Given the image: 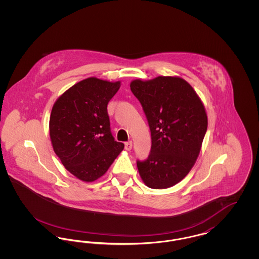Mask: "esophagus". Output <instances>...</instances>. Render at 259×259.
I'll return each instance as SVG.
<instances>
[{
  "instance_id": "1",
  "label": "esophagus",
  "mask_w": 259,
  "mask_h": 259,
  "mask_svg": "<svg viewBox=\"0 0 259 259\" xmlns=\"http://www.w3.org/2000/svg\"><path fill=\"white\" fill-rule=\"evenodd\" d=\"M132 147H133V143H132L131 141L125 143V149H126V150H131Z\"/></svg>"
}]
</instances>
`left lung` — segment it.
Masks as SVG:
<instances>
[{"instance_id": "obj_1", "label": "left lung", "mask_w": 259, "mask_h": 259, "mask_svg": "<svg viewBox=\"0 0 259 259\" xmlns=\"http://www.w3.org/2000/svg\"><path fill=\"white\" fill-rule=\"evenodd\" d=\"M130 87L151 133L148 159L137 161L139 174L150 188H169L185 179L199 156L208 127L204 104L180 76L134 79Z\"/></svg>"}]
</instances>
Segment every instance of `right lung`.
<instances>
[{
    "instance_id": "1",
    "label": "right lung",
    "mask_w": 259,
    "mask_h": 259,
    "mask_svg": "<svg viewBox=\"0 0 259 259\" xmlns=\"http://www.w3.org/2000/svg\"><path fill=\"white\" fill-rule=\"evenodd\" d=\"M120 81L88 77L70 87L52 107L51 145L67 171L82 182L101 178L123 150L110 128L108 103Z\"/></svg>"
}]
</instances>
